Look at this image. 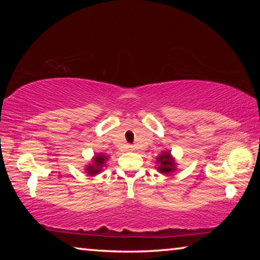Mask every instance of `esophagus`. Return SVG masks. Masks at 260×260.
Here are the masks:
<instances>
[{"label": "esophagus", "instance_id": "1", "mask_svg": "<svg viewBox=\"0 0 260 260\" xmlns=\"http://www.w3.org/2000/svg\"><path fill=\"white\" fill-rule=\"evenodd\" d=\"M127 150L133 151V150H134V147H133V146H131V144H129V146H127Z\"/></svg>", "mask_w": 260, "mask_h": 260}]
</instances>
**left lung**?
I'll return each instance as SVG.
<instances>
[{"label": "left lung", "instance_id": "1", "mask_svg": "<svg viewBox=\"0 0 260 260\" xmlns=\"http://www.w3.org/2000/svg\"><path fill=\"white\" fill-rule=\"evenodd\" d=\"M157 162L159 164L158 166V171L160 173H170L173 172L175 170V164L173 161V158L171 157L170 152H162L161 155L157 158Z\"/></svg>", "mask_w": 260, "mask_h": 260}]
</instances>
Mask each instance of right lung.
Listing matches in <instances>:
<instances>
[{
	"label": "right lung",
	"instance_id": "1",
	"mask_svg": "<svg viewBox=\"0 0 260 260\" xmlns=\"http://www.w3.org/2000/svg\"><path fill=\"white\" fill-rule=\"evenodd\" d=\"M108 157H105L103 155H98L95 156L94 158V164L93 165H89L87 166V172L88 174H96V173H100L101 172V169L103 167L104 161L107 160Z\"/></svg>",
	"mask_w": 260,
	"mask_h": 260
}]
</instances>
